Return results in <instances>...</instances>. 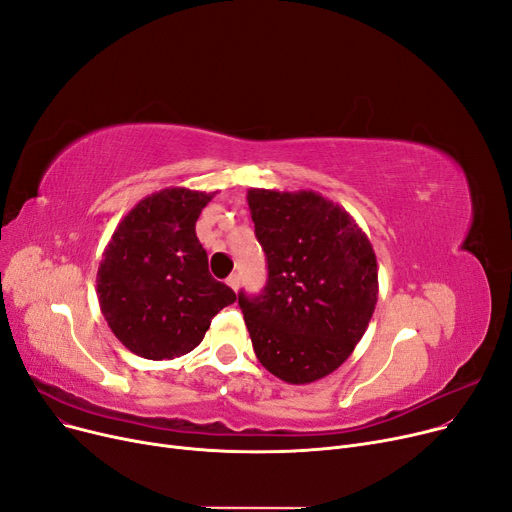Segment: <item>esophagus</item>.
Instances as JSON below:
<instances>
[{
    "mask_svg": "<svg viewBox=\"0 0 512 512\" xmlns=\"http://www.w3.org/2000/svg\"><path fill=\"white\" fill-rule=\"evenodd\" d=\"M226 284L236 292V290H238V286H240V276H238V274H230V276H228V280H226Z\"/></svg>",
    "mask_w": 512,
    "mask_h": 512,
    "instance_id": "obj_1",
    "label": "esophagus"
}]
</instances>
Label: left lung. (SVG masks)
Instances as JSON below:
<instances>
[{"mask_svg":"<svg viewBox=\"0 0 512 512\" xmlns=\"http://www.w3.org/2000/svg\"><path fill=\"white\" fill-rule=\"evenodd\" d=\"M267 284L238 305L259 363L288 384L336 371L363 338L378 303V261L367 234L313 191L249 188Z\"/></svg>","mask_w":512,"mask_h":512,"instance_id":"obj_1","label":"left lung"}]
</instances>
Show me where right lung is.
<instances>
[{"label": "right lung", "mask_w": 512, "mask_h": 512, "mask_svg": "<svg viewBox=\"0 0 512 512\" xmlns=\"http://www.w3.org/2000/svg\"><path fill=\"white\" fill-rule=\"evenodd\" d=\"M215 193L170 186L134 205L97 270L101 313L130 353L161 361L191 353L213 315L236 301L213 280L195 232Z\"/></svg>", "instance_id": "add662e5"}]
</instances>
